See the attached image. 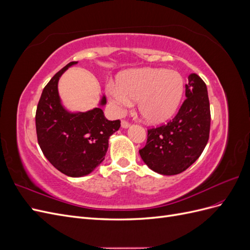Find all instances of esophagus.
<instances>
[{
    "label": "esophagus",
    "instance_id": "1",
    "mask_svg": "<svg viewBox=\"0 0 250 250\" xmlns=\"http://www.w3.org/2000/svg\"><path fill=\"white\" fill-rule=\"evenodd\" d=\"M121 125H122L123 128H128V127L130 126V123L128 122V121H126V120H123L122 122H121Z\"/></svg>",
    "mask_w": 250,
    "mask_h": 250
}]
</instances>
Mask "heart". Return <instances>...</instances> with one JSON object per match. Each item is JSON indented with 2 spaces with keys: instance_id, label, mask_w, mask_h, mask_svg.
<instances>
[{
  "instance_id": "b5f03b06",
  "label": "heart",
  "mask_w": 250,
  "mask_h": 250,
  "mask_svg": "<svg viewBox=\"0 0 250 250\" xmlns=\"http://www.w3.org/2000/svg\"><path fill=\"white\" fill-rule=\"evenodd\" d=\"M108 97L118 110L138 100L141 116L149 123H163L178 108L184 92V80L173 70L145 69L123 73L118 85L108 86Z\"/></svg>"
}]
</instances>
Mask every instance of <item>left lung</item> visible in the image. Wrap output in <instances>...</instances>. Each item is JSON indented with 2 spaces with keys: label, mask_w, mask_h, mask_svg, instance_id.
Instances as JSON below:
<instances>
[{
  "label": "left lung",
  "mask_w": 250,
  "mask_h": 250,
  "mask_svg": "<svg viewBox=\"0 0 250 250\" xmlns=\"http://www.w3.org/2000/svg\"><path fill=\"white\" fill-rule=\"evenodd\" d=\"M186 100L167 124L148 129L140 155L148 167L163 175L187 170L201 155L209 138L210 110L208 89L197 74L188 76Z\"/></svg>",
  "instance_id": "1"
}]
</instances>
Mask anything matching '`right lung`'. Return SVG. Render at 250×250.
Instances as JSON below:
<instances>
[{
	"label": "right lung",
	"instance_id": "obj_1",
	"mask_svg": "<svg viewBox=\"0 0 250 250\" xmlns=\"http://www.w3.org/2000/svg\"><path fill=\"white\" fill-rule=\"evenodd\" d=\"M67 63L44 86L37 104L35 126L39 145L47 160L71 177L84 176L99 166L108 149L109 137L121 126V121H108L96 107L86 112L71 113L60 103L58 80ZM106 103L103 97L101 105Z\"/></svg>",
	"mask_w": 250,
	"mask_h": 250
}]
</instances>
